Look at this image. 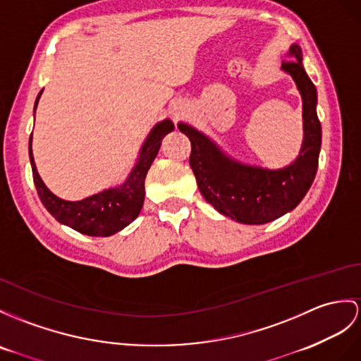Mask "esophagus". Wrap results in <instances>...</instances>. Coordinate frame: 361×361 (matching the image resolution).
I'll use <instances>...</instances> for the list:
<instances>
[{
    "label": "esophagus",
    "instance_id": "obj_1",
    "mask_svg": "<svg viewBox=\"0 0 361 361\" xmlns=\"http://www.w3.org/2000/svg\"><path fill=\"white\" fill-rule=\"evenodd\" d=\"M174 114H176V116H178V111H176V113H174Z\"/></svg>",
    "mask_w": 361,
    "mask_h": 361
}]
</instances>
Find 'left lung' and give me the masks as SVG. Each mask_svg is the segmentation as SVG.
<instances>
[{
    "mask_svg": "<svg viewBox=\"0 0 361 361\" xmlns=\"http://www.w3.org/2000/svg\"><path fill=\"white\" fill-rule=\"evenodd\" d=\"M282 70L293 76L303 101V144L297 159L280 170L245 165L226 156L199 130L179 122L191 142L190 166L200 195L219 213L245 225L276 221L294 209L312 185L319 166L322 126L317 116V90L302 64V49L293 44Z\"/></svg>",
    "mask_w": 361,
    "mask_h": 361,
    "instance_id": "1",
    "label": "left lung"
}]
</instances>
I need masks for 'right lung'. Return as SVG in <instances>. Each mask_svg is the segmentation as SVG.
Wrapping results in <instances>:
<instances>
[{"label": "right lung", "instance_id": "add662e5", "mask_svg": "<svg viewBox=\"0 0 361 361\" xmlns=\"http://www.w3.org/2000/svg\"><path fill=\"white\" fill-rule=\"evenodd\" d=\"M41 93L42 90L39 92L37 101H35V110H37ZM173 128L174 126L170 119H164L159 124L154 126L150 135L145 139L142 148H140L136 165L122 185L104 190L98 192V195L76 202L59 199L44 185L33 161L30 135L29 156L32 164V174L42 205L46 207V209L59 224H64L85 235L107 237L124 230L127 225L135 221L140 209H142L147 171L150 170L154 157L157 156V152H159L162 139L170 131H173Z\"/></svg>", "mask_w": 361, "mask_h": 361}]
</instances>
